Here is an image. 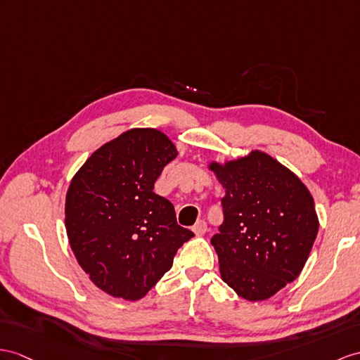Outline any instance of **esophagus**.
<instances>
[{
    "label": "esophagus",
    "mask_w": 360,
    "mask_h": 360,
    "mask_svg": "<svg viewBox=\"0 0 360 360\" xmlns=\"http://www.w3.org/2000/svg\"><path fill=\"white\" fill-rule=\"evenodd\" d=\"M206 231H207V224H206L205 220H198V221L194 224V227H192V232H194L197 236L205 235Z\"/></svg>",
    "instance_id": "obj_1"
}]
</instances>
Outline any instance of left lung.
Masks as SVG:
<instances>
[{
    "mask_svg": "<svg viewBox=\"0 0 360 360\" xmlns=\"http://www.w3.org/2000/svg\"><path fill=\"white\" fill-rule=\"evenodd\" d=\"M209 169L221 183L224 220L212 246L223 281L248 301H264L295 281L316 240L319 220L310 191L262 151Z\"/></svg>",
    "mask_w": 360,
    "mask_h": 360,
    "instance_id": "obj_1",
    "label": "left lung"
}]
</instances>
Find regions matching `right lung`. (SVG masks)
I'll list each match as a JSON object with an SVG mask.
<instances>
[{"label":"right lung","instance_id":"1","mask_svg":"<svg viewBox=\"0 0 360 360\" xmlns=\"http://www.w3.org/2000/svg\"><path fill=\"white\" fill-rule=\"evenodd\" d=\"M154 128H133L96 150L70 183L65 229L79 266L101 290L139 301L194 233L177 224L154 183L177 157Z\"/></svg>","mask_w":360,"mask_h":360}]
</instances>
